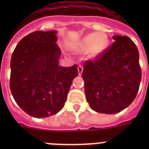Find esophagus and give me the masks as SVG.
<instances>
[{
	"instance_id": "1",
	"label": "esophagus",
	"mask_w": 149,
	"mask_h": 149,
	"mask_svg": "<svg viewBox=\"0 0 149 149\" xmlns=\"http://www.w3.org/2000/svg\"><path fill=\"white\" fill-rule=\"evenodd\" d=\"M77 70H78L79 75H81V74H82L83 70H84V68H83L82 65H79V66L77 67Z\"/></svg>"
}]
</instances>
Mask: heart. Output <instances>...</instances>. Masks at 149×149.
<instances>
[{"label":"heart","instance_id":"obj_1","mask_svg":"<svg viewBox=\"0 0 149 149\" xmlns=\"http://www.w3.org/2000/svg\"><path fill=\"white\" fill-rule=\"evenodd\" d=\"M109 39L104 34L99 33H92L85 36L75 46L77 51H84L88 50L90 56H95L101 54L107 48Z\"/></svg>","mask_w":149,"mask_h":149}]
</instances>
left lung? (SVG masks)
I'll return each mask as SVG.
<instances>
[{"label":"left lung","mask_w":149,"mask_h":149,"mask_svg":"<svg viewBox=\"0 0 149 149\" xmlns=\"http://www.w3.org/2000/svg\"><path fill=\"white\" fill-rule=\"evenodd\" d=\"M113 44L84 63L82 77L86 101L98 113L113 114L136 98L141 81L139 51L126 36H113Z\"/></svg>","instance_id":"8db88e82"}]
</instances>
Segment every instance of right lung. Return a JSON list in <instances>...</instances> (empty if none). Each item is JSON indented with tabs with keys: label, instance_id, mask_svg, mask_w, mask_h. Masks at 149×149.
Segmentation results:
<instances>
[{
	"label": "right lung",
	"instance_id": "add662e5",
	"mask_svg": "<svg viewBox=\"0 0 149 149\" xmlns=\"http://www.w3.org/2000/svg\"><path fill=\"white\" fill-rule=\"evenodd\" d=\"M56 30L34 31L18 42L10 61V87L26 113L45 118L63 109L77 65H59L61 51Z\"/></svg>",
	"mask_w": 149,
	"mask_h": 149
}]
</instances>
